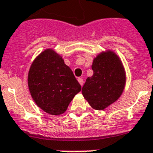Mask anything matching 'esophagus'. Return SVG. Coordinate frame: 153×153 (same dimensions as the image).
Segmentation results:
<instances>
[{"label":"esophagus","mask_w":153,"mask_h":153,"mask_svg":"<svg viewBox=\"0 0 153 153\" xmlns=\"http://www.w3.org/2000/svg\"><path fill=\"white\" fill-rule=\"evenodd\" d=\"M78 81H79V82L80 83L81 85H83V79H82V78H79V79H78Z\"/></svg>","instance_id":"esophagus-1"}]
</instances>
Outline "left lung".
Returning <instances> with one entry per match:
<instances>
[{
	"label": "left lung",
	"mask_w": 153,
	"mask_h": 153,
	"mask_svg": "<svg viewBox=\"0 0 153 153\" xmlns=\"http://www.w3.org/2000/svg\"><path fill=\"white\" fill-rule=\"evenodd\" d=\"M94 74L87 78L82 94L92 108L103 110L118 100L123 91L126 77L121 62L114 53H101L94 59Z\"/></svg>",
	"instance_id": "8db88e82"
}]
</instances>
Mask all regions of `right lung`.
<instances>
[{
  "mask_svg": "<svg viewBox=\"0 0 153 153\" xmlns=\"http://www.w3.org/2000/svg\"><path fill=\"white\" fill-rule=\"evenodd\" d=\"M28 86L37 105L54 115L63 114L82 89L72 71L52 49L34 59L28 74Z\"/></svg>",
  "mask_w": 153,
  "mask_h": 153,
  "instance_id": "1",
  "label": "right lung"
}]
</instances>
